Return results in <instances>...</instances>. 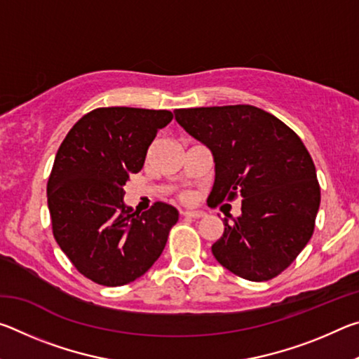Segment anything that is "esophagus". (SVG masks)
Wrapping results in <instances>:
<instances>
[{
  "label": "esophagus",
  "instance_id": "1",
  "mask_svg": "<svg viewBox=\"0 0 359 359\" xmlns=\"http://www.w3.org/2000/svg\"><path fill=\"white\" fill-rule=\"evenodd\" d=\"M182 215H184L185 218H194V220H198V218H203L205 214H204V210H185V212H182Z\"/></svg>",
  "mask_w": 359,
  "mask_h": 359
}]
</instances>
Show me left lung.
Listing matches in <instances>:
<instances>
[{
  "instance_id": "1",
  "label": "left lung",
  "mask_w": 359,
  "mask_h": 359,
  "mask_svg": "<svg viewBox=\"0 0 359 359\" xmlns=\"http://www.w3.org/2000/svg\"><path fill=\"white\" fill-rule=\"evenodd\" d=\"M188 135L209 147L215 182L208 204L242 198V214L212 253L252 282L271 280L293 263L315 228L317 171L301 137L274 115L250 104L175 109Z\"/></svg>"
}]
</instances>
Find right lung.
I'll return each instance as SVG.
<instances>
[{"label":"right lung","mask_w":359,"mask_h":359,"mask_svg":"<svg viewBox=\"0 0 359 359\" xmlns=\"http://www.w3.org/2000/svg\"><path fill=\"white\" fill-rule=\"evenodd\" d=\"M172 112L98 107L72 126L47 182L57 244L95 283L121 287L160 258L179 212L166 203L135 212L123 203L130 174L142 169L156 133Z\"/></svg>","instance_id":"add662e5"}]
</instances>
